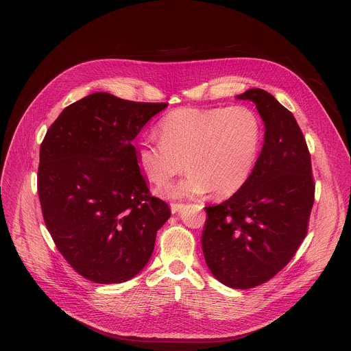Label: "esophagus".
Here are the masks:
<instances>
[{"label": "esophagus", "mask_w": 351, "mask_h": 351, "mask_svg": "<svg viewBox=\"0 0 351 351\" xmlns=\"http://www.w3.org/2000/svg\"><path fill=\"white\" fill-rule=\"evenodd\" d=\"M183 207H184V204H182V203H171V211H172V214L179 213Z\"/></svg>", "instance_id": "34e87169"}]
</instances>
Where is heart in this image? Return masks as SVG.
<instances>
[{
	"label": "heart",
	"mask_w": 351,
	"mask_h": 351,
	"mask_svg": "<svg viewBox=\"0 0 351 351\" xmlns=\"http://www.w3.org/2000/svg\"><path fill=\"white\" fill-rule=\"evenodd\" d=\"M154 133L143 134L136 143L140 172L161 184L180 172L186 175L160 189L168 198H187L214 191L228 197L239 191L253 172L261 125L247 107L178 108L167 114Z\"/></svg>",
	"instance_id": "1"
}]
</instances>
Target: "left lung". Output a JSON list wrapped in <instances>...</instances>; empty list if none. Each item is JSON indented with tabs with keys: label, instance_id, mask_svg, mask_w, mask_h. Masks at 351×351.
<instances>
[{
	"label": "left lung",
	"instance_id": "left-lung-1",
	"mask_svg": "<svg viewBox=\"0 0 351 351\" xmlns=\"http://www.w3.org/2000/svg\"><path fill=\"white\" fill-rule=\"evenodd\" d=\"M253 101L264 121V145L244 186L226 202L206 207L203 253L211 274L233 289L274 278L307 234L315 184L306 138L293 114L263 88Z\"/></svg>",
	"mask_w": 351,
	"mask_h": 351
}]
</instances>
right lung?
I'll list each match as a JSON object with an SVG mask.
<instances>
[{
    "mask_svg": "<svg viewBox=\"0 0 351 351\" xmlns=\"http://www.w3.org/2000/svg\"><path fill=\"white\" fill-rule=\"evenodd\" d=\"M167 107L93 93L66 107L40 145L45 226L69 265L91 282L134 278L171 217L168 204L149 193L132 144Z\"/></svg>",
    "mask_w": 351,
    "mask_h": 351,
    "instance_id": "1",
    "label": "right lung"
}]
</instances>
